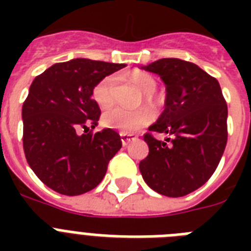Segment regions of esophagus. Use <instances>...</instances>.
<instances>
[{
  "instance_id": "obj_1",
  "label": "esophagus",
  "mask_w": 251,
  "mask_h": 251,
  "mask_svg": "<svg viewBox=\"0 0 251 251\" xmlns=\"http://www.w3.org/2000/svg\"><path fill=\"white\" fill-rule=\"evenodd\" d=\"M120 137H121L122 146H127L130 143V142L135 139V135H134V134L124 133V131H121V133H120Z\"/></svg>"
}]
</instances>
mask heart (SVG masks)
<instances>
[{"label": "heart", "instance_id": "obj_1", "mask_svg": "<svg viewBox=\"0 0 251 251\" xmlns=\"http://www.w3.org/2000/svg\"><path fill=\"white\" fill-rule=\"evenodd\" d=\"M130 79L143 92V100L153 109L160 108L163 98L155 94L157 87L156 79L146 72L133 73ZM116 76L108 75L102 78L92 90V99L101 109H106L113 105V88L116 84ZM152 112L142 106L134 110H126L122 108H113L102 116V124L112 129L121 130L124 133H133L146 126L152 120Z\"/></svg>", "mask_w": 251, "mask_h": 251}]
</instances>
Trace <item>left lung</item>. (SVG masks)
<instances>
[{
  "label": "left lung",
  "mask_w": 251,
  "mask_h": 251,
  "mask_svg": "<svg viewBox=\"0 0 251 251\" xmlns=\"http://www.w3.org/2000/svg\"><path fill=\"white\" fill-rule=\"evenodd\" d=\"M167 86L165 109L143 135L150 152L139 163L143 179L159 194L177 198L204 185L228 139V106L216 78L189 61L161 58L145 66ZM153 132L170 134L159 141Z\"/></svg>",
  "instance_id": "obj_1"
}]
</instances>
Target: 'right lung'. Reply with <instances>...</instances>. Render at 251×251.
<instances>
[{
	"label": "right lung",
	"instance_id": "add662e5",
	"mask_svg": "<svg viewBox=\"0 0 251 251\" xmlns=\"http://www.w3.org/2000/svg\"><path fill=\"white\" fill-rule=\"evenodd\" d=\"M125 66L76 58L33 79L22 108L23 150L33 173L52 190L79 195L104 178L122 142L112 129L92 131L101 114L92 90Z\"/></svg>",
	"mask_w": 251,
	"mask_h": 251
}]
</instances>
